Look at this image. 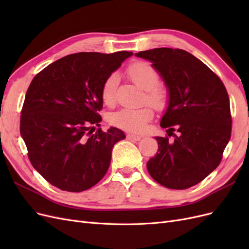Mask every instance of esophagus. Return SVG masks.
<instances>
[{
  "instance_id": "34e87169",
  "label": "esophagus",
  "mask_w": 249,
  "mask_h": 249,
  "mask_svg": "<svg viewBox=\"0 0 249 249\" xmlns=\"http://www.w3.org/2000/svg\"><path fill=\"white\" fill-rule=\"evenodd\" d=\"M142 138L140 135H135V134H127L126 135V139L129 140H135V141H139Z\"/></svg>"
}]
</instances>
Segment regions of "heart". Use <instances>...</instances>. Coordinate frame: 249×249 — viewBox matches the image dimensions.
<instances>
[{
  "label": "heart",
  "mask_w": 249,
  "mask_h": 249,
  "mask_svg": "<svg viewBox=\"0 0 249 249\" xmlns=\"http://www.w3.org/2000/svg\"><path fill=\"white\" fill-rule=\"evenodd\" d=\"M127 76L141 89L145 90L146 101L158 110L163 109L167 104V92L162 87L157 86L159 73L155 67L147 62L138 61L132 63L126 69ZM117 76L112 73L105 80L102 86V100L104 104L111 106L115 102ZM154 116L153 109L146 106L139 109H122L110 115V123L120 129L131 132H142L147 122Z\"/></svg>",
  "instance_id": "obj_1"
}]
</instances>
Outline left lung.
I'll list each match as a JSON object with an SVG mask.
<instances>
[{
  "mask_svg": "<svg viewBox=\"0 0 249 249\" xmlns=\"http://www.w3.org/2000/svg\"><path fill=\"white\" fill-rule=\"evenodd\" d=\"M168 91L160 125L173 138L156 137L159 149L146 167L169 189L190 188L219 165L231 134L230 99L222 81L199 59L179 49L141 51ZM177 131V135L173 134Z\"/></svg>",
  "mask_w": 249,
  "mask_h": 249,
  "instance_id": "left-lung-1",
  "label": "left lung"
}]
</instances>
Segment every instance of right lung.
<instances>
[{
  "instance_id": "right-lung-1",
  "label": "right lung",
  "mask_w": 249,
  "mask_h": 249,
  "mask_svg": "<svg viewBox=\"0 0 249 249\" xmlns=\"http://www.w3.org/2000/svg\"><path fill=\"white\" fill-rule=\"evenodd\" d=\"M132 52L67 55L38 72L30 84L20 135L33 167L50 184L69 192L89 189L106 175L112 148L125 138L111 126L97 129L102 86Z\"/></svg>"
}]
</instances>
